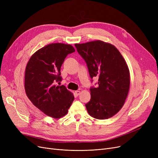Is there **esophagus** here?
<instances>
[{
	"mask_svg": "<svg viewBox=\"0 0 158 158\" xmlns=\"http://www.w3.org/2000/svg\"><path fill=\"white\" fill-rule=\"evenodd\" d=\"M75 94H76L77 96H78L80 94V91H76V92H75Z\"/></svg>",
	"mask_w": 158,
	"mask_h": 158,
	"instance_id": "1",
	"label": "esophagus"
}]
</instances>
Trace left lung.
<instances>
[{"label":"left lung","mask_w":158,"mask_h":158,"mask_svg":"<svg viewBox=\"0 0 158 158\" xmlns=\"http://www.w3.org/2000/svg\"><path fill=\"white\" fill-rule=\"evenodd\" d=\"M75 46L87 64L91 81L98 78L97 86L89 89L88 113L99 120L111 118L120 110L129 92L130 75L126 61L114 46L101 40Z\"/></svg>","instance_id":"obj_1"}]
</instances>
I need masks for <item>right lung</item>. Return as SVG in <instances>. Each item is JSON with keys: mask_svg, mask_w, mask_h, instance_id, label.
<instances>
[{"mask_svg": "<svg viewBox=\"0 0 158 158\" xmlns=\"http://www.w3.org/2000/svg\"><path fill=\"white\" fill-rule=\"evenodd\" d=\"M75 52L70 45L52 44L39 49L28 61L25 73V89L29 100L45 114L59 118L68 112L74 100L63 85L61 66L68 54Z\"/></svg>", "mask_w": 158, "mask_h": 158, "instance_id": "obj_1", "label": "right lung"}]
</instances>
